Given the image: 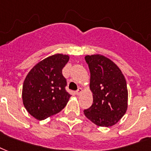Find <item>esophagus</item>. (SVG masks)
Wrapping results in <instances>:
<instances>
[{"mask_svg": "<svg viewBox=\"0 0 151 151\" xmlns=\"http://www.w3.org/2000/svg\"><path fill=\"white\" fill-rule=\"evenodd\" d=\"M82 93V89L80 88V87H79V88H78V90H77L76 91V94H77V95H79V94H81Z\"/></svg>", "mask_w": 151, "mask_h": 151, "instance_id": "esophagus-1", "label": "esophagus"}]
</instances>
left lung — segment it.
Masks as SVG:
<instances>
[{"instance_id":"obj_1","label":"left lung","mask_w":151,"mask_h":151,"mask_svg":"<svg viewBox=\"0 0 151 151\" xmlns=\"http://www.w3.org/2000/svg\"><path fill=\"white\" fill-rule=\"evenodd\" d=\"M85 60L91 72L93 104L83 113L97 125L110 127L117 123L127 110L125 78L116 64L104 56H86Z\"/></svg>"}]
</instances>
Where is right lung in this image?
<instances>
[{
    "label": "right lung",
    "instance_id": "right-lung-1",
    "mask_svg": "<svg viewBox=\"0 0 151 151\" xmlns=\"http://www.w3.org/2000/svg\"><path fill=\"white\" fill-rule=\"evenodd\" d=\"M69 57L52 55L38 63L28 73L23 86V102L31 116L42 120L59 113L71 94L66 91L67 80L63 68Z\"/></svg>",
    "mask_w": 151,
    "mask_h": 151
}]
</instances>
